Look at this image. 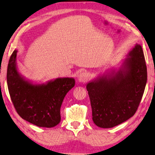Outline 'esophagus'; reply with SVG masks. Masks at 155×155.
<instances>
[{"mask_svg":"<svg viewBox=\"0 0 155 155\" xmlns=\"http://www.w3.org/2000/svg\"><path fill=\"white\" fill-rule=\"evenodd\" d=\"M89 78V74L86 72H83L80 73V75L78 77V81L80 83H85L87 82V80Z\"/></svg>","mask_w":155,"mask_h":155,"instance_id":"obj_1","label":"esophagus"}]
</instances>
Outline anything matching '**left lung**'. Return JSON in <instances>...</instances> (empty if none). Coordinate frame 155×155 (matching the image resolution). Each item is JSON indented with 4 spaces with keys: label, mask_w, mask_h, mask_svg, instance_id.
I'll return each mask as SVG.
<instances>
[{
    "label": "left lung",
    "mask_w": 155,
    "mask_h": 155,
    "mask_svg": "<svg viewBox=\"0 0 155 155\" xmlns=\"http://www.w3.org/2000/svg\"><path fill=\"white\" fill-rule=\"evenodd\" d=\"M147 82L142 46L136 43L117 68L98 76L86 85L94 123L112 128L135 114Z\"/></svg>",
    "instance_id": "obj_1"
}]
</instances>
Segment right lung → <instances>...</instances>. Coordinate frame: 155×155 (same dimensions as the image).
Listing matches in <instances>:
<instances>
[{
	"label": "right lung",
	"instance_id": "right-lung-1",
	"mask_svg": "<svg viewBox=\"0 0 155 155\" xmlns=\"http://www.w3.org/2000/svg\"><path fill=\"white\" fill-rule=\"evenodd\" d=\"M15 50L7 67V82L16 111L24 120L39 127L51 128L61 122V107L65 95L75 86L73 78H58L35 83L20 73Z\"/></svg>",
	"mask_w": 155,
	"mask_h": 155
}]
</instances>
